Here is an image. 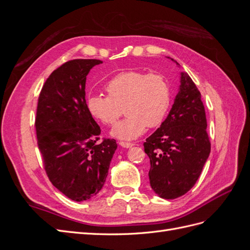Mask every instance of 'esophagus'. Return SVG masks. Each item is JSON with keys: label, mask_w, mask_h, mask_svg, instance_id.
I'll return each instance as SVG.
<instances>
[{"label": "esophagus", "mask_w": 250, "mask_h": 250, "mask_svg": "<svg viewBox=\"0 0 250 250\" xmlns=\"http://www.w3.org/2000/svg\"><path fill=\"white\" fill-rule=\"evenodd\" d=\"M119 144L122 147H124V148H130V147H132L134 145L133 143H128V142H120Z\"/></svg>", "instance_id": "34e87169"}]
</instances>
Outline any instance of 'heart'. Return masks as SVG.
<instances>
[{"instance_id":"obj_1","label":"heart","mask_w":250,"mask_h":250,"mask_svg":"<svg viewBox=\"0 0 250 250\" xmlns=\"http://www.w3.org/2000/svg\"><path fill=\"white\" fill-rule=\"evenodd\" d=\"M105 90L107 97L90 96L87 107L95 119L107 126L116 123L124 107L127 117L111 131L119 139H137L145 132L147 126H160L170 108V84L160 73H119L106 83Z\"/></svg>"}]
</instances>
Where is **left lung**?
Instances as JSON below:
<instances>
[{"label": "left lung", "mask_w": 250, "mask_h": 250, "mask_svg": "<svg viewBox=\"0 0 250 250\" xmlns=\"http://www.w3.org/2000/svg\"><path fill=\"white\" fill-rule=\"evenodd\" d=\"M207 127L200 92L191 77L181 73L167 119L144 143L150 158V186L160 197L175 199L194 187L210 152Z\"/></svg>", "instance_id": "8db88e82"}]
</instances>
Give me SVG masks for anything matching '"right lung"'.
Returning a JSON list of instances; mask_svg holds the SVG:
<instances>
[{"label": "right lung", "mask_w": 250, "mask_h": 250, "mask_svg": "<svg viewBox=\"0 0 250 250\" xmlns=\"http://www.w3.org/2000/svg\"><path fill=\"white\" fill-rule=\"evenodd\" d=\"M98 59H74L53 71L37 103L35 129L43 168L56 188L74 201L100 192L117 149L103 139L85 101V82Z\"/></svg>", "instance_id": "obj_1"}]
</instances>
